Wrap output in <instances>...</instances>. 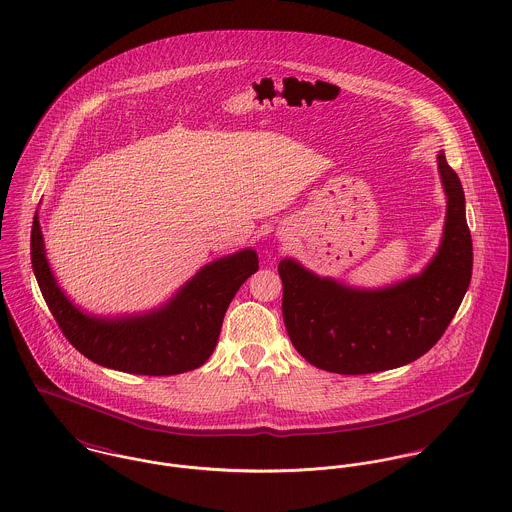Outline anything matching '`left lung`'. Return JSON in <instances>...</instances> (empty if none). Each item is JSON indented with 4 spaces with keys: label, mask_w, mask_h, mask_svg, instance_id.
I'll use <instances>...</instances> for the list:
<instances>
[{
    "label": "left lung",
    "mask_w": 512,
    "mask_h": 512,
    "mask_svg": "<svg viewBox=\"0 0 512 512\" xmlns=\"http://www.w3.org/2000/svg\"><path fill=\"white\" fill-rule=\"evenodd\" d=\"M445 222L438 250L414 276L382 288H357L319 276L295 258L278 266L282 313L295 351L337 374H368L408 365L436 343L471 282L473 244L457 173L438 153Z\"/></svg>",
    "instance_id": "left-lung-1"
}]
</instances>
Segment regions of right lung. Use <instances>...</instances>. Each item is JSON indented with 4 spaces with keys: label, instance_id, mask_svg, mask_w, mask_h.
<instances>
[{
    "label": "right lung",
    "instance_id": "obj_1",
    "mask_svg": "<svg viewBox=\"0 0 512 512\" xmlns=\"http://www.w3.org/2000/svg\"><path fill=\"white\" fill-rule=\"evenodd\" d=\"M31 264L53 317L78 353L112 370L169 376L209 361L232 297L258 270V254L242 248L220 256L161 305L116 315L90 313L61 288L47 258L39 211L31 228Z\"/></svg>",
    "mask_w": 512,
    "mask_h": 512
}]
</instances>
